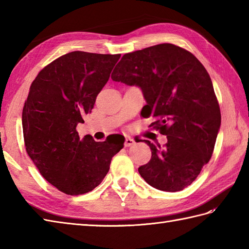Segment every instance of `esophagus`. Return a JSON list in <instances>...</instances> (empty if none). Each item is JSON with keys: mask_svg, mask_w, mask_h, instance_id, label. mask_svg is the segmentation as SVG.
Returning a JSON list of instances; mask_svg holds the SVG:
<instances>
[{"mask_svg": "<svg viewBox=\"0 0 249 249\" xmlns=\"http://www.w3.org/2000/svg\"><path fill=\"white\" fill-rule=\"evenodd\" d=\"M125 146L126 147H128V146H131V145H134L135 144V140L131 138V137H129V136H127L126 137V139H125Z\"/></svg>", "mask_w": 249, "mask_h": 249, "instance_id": "esophagus-1", "label": "esophagus"}]
</instances>
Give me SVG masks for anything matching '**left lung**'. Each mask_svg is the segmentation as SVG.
<instances>
[{"label": "left lung", "mask_w": 249, "mask_h": 249, "mask_svg": "<svg viewBox=\"0 0 249 249\" xmlns=\"http://www.w3.org/2000/svg\"><path fill=\"white\" fill-rule=\"evenodd\" d=\"M112 80L138 86L146 105L143 118L168 142L150 146V161L138 168L144 181L163 192L192 184L212 157L220 127V108L209 72L192 52L160 44L122 56Z\"/></svg>", "instance_id": "8db88e82"}]
</instances>
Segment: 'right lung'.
Listing matches in <instances>:
<instances>
[{
	"label": "right lung",
	"mask_w": 249,
	"mask_h": 249,
	"mask_svg": "<svg viewBox=\"0 0 249 249\" xmlns=\"http://www.w3.org/2000/svg\"><path fill=\"white\" fill-rule=\"evenodd\" d=\"M120 56L70 52L45 66L30 87L22 110L26 153L41 176L66 195L92 192L123 149L122 135L96 142L89 135L80 139L76 129Z\"/></svg>",
	"instance_id": "obj_1"
}]
</instances>
